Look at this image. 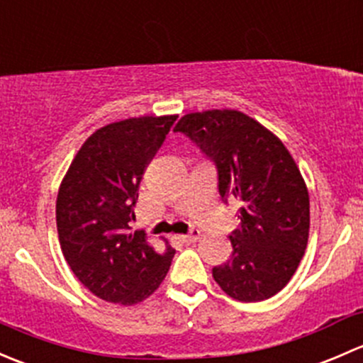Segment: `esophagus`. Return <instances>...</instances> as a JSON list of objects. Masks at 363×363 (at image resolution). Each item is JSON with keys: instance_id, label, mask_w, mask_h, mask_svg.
I'll list each match as a JSON object with an SVG mask.
<instances>
[{"instance_id": "esophagus-1", "label": "esophagus", "mask_w": 363, "mask_h": 363, "mask_svg": "<svg viewBox=\"0 0 363 363\" xmlns=\"http://www.w3.org/2000/svg\"><path fill=\"white\" fill-rule=\"evenodd\" d=\"M199 239H200V230H191V232L186 233V235H181V240L186 244L196 242Z\"/></svg>"}]
</instances>
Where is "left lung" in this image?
Masks as SVG:
<instances>
[{
  "instance_id": "obj_1",
  "label": "left lung",
  "mask_w": 363,
  "mask_h": 363,
  "mask_svg": "<svg viewBox=\"0 0 363 363\" xmlns=\"http://www.w3.org/2000/svg\"><path fill=\"white\" fill-rule=\"evenodd\" d=\"M174 130L214 161L221 199L240 202L232 256L212 277L239 302L270 298L290 283L309 239V193L294 156L269 128L233 108L186 113Z\"/></svg>"
}]
</instances>
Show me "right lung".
I'll list each match as a JSON object with an SVG mask.
<instances>
[{
    "instance_id": "1",
    "label": "right lung",
    "mask_w": 363,
    "mask_h": 363,
    "mask_svg": "<svg viewBox=\"0 0 363 363\" xmlns=\"http://www.w3.org/2000/svg\"><path fill=\"white\" fill-rule=\"evenodd\" d=\"M177 116H142L94 131L61 181L56 223L61 251L77 279L98 298L133 306L163 283L175 250L158 252L131 232L138 186Z\"/></svg>"
}]
</instances>
